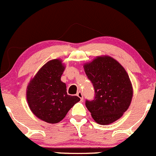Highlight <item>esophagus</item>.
Returning a JSON list of instances; mask_svg holds the SVG:
<instances>
[{
	"label": "esophagus",
	"mask_w": 156,
	"mask_h": 156,
	"mask_svg": "<svg viewBox=\"0 0 156 156\" xmlns=\"http://www.w3.org/2000/svg\"><path fill=\"white\" fill-rule=\"evenodd\" d=\"M76 95H77V96L79 97V98H80V100H81V101H83V93H82V92H77V94H76Z\"/></svg>",
	"instance_id": "1"
}]
</instances>
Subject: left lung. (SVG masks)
I'll list each match as a JSON object with an SVG mask.
<instances>
[{"instance_id": "1", "label": "left lung", "mask_w": 156, "mask_h": 156, "mask_svg": "<svg viewBox=\"0 0 156 156\" xmlns=\"http://www.w3.org/2000/svg\"><path fill=\"white\" fill-rule=\"evenodd\" d=\"M92 83L95 96L86 100L92 118L99 124H109L119 119L130 106L133 88L124 67L108 56L98 57L84 65Z\"/></svg>"}]
</instances>
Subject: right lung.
Masks as SVG:
<instances>
[{"instance_id":"add662e5","label":"right lung","mask_w":156,"mask_h":156,"mask_svg":"<svg viewBox=\"0 0 156 156\" xmlns=\"http://www.w3.org/2000/svg\"><path fill=\"white\" fill-rule=\"evenodd\" d=\"M61 60L46 63L27 86L26 97L32 113L39 119L57 124L64 119L70 108L80 101L67 93L66 84L61 80L64 67Z\"/></svg>"}]
</instances>
